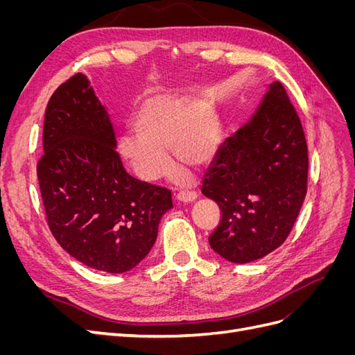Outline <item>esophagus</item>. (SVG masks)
Masks as SVG:
<instances>
[{
  "label": "esophagus",
  "mask_w": 355,
  "mask_h": 355,
  "mask_svg": "<svg viewBox=\"0 0 355 355\" xmlns=\"http://www.w3.org/2000/svg\"><path fill=\"white\" fill-rule=\"evenodd\" d=\"M197 192L194 191H179L176 194V200L182 201V202H192L197 200Z\"/></svg>",
  "instance_id": "esophagus-1"
}]
</instances>
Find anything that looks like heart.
Returning <instances> with one entry per match:
<instances>
[{"instance_id": "heart-1", "label": "heart", "mask_w": 355, "mask_h": 355, "mask_svg": "<svg viewBox=\"0 0 355 355\" xmlns=\"http://www.w3.org/2000/svg\"><path fill=\"white\" fill-rule=\"evenodd\" d=\"M133 125L116 149L133 175L142 182H155L168 175L171 149L178 164L189 168L209 166L219 153L222 127L207 102L200 99L155 96L139 106Z\"/></svg>"}]
</instances>
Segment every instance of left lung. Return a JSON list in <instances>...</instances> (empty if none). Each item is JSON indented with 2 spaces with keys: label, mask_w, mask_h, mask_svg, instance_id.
Wrapping results in <instances>:
<instances>
[{
  "label": "left lung",
  "mask_w": 355,
  "mask_h": 355,
  "mask_svg": "<svg viewBox=\"0 0 355 355\" xmlns=\"http://www.w3.org/2000/svg\"><path fill=\"white\" fill-rule=\"evenodd\" d=\"M265 89L253 115L219 148L201 188L222 211L210 247L234 263L253 262L280 247L306 196L302 124L282 83Z\"/></svg>",
  "instance_id": "left-lung-1"
}]
</instances>
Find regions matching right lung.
<instances>
[{
  "label": "right lung",
  "instance_id": "right-lung-1",
  "mask_svg": "<svg viewBox=\"0 0 355 355\" xmlns=\"http://www.w3.org/2000/svg\"><path fill=\"white\" fill-rule=\"evenodd\" d=\"M42 148L41 197L62 249L93 270H133L153 249L171 194L124 170L108 110L84 73L51 94Z\"/></svg>",
  "mask_w": 355,
  "mask_h": 355
}]
</instances>
